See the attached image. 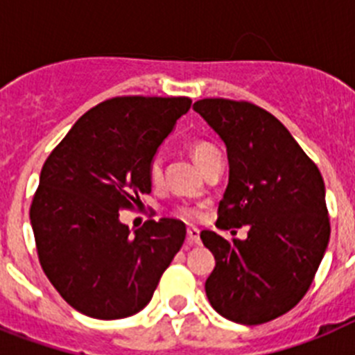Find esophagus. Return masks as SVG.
<instances>
[{"label":"esophagus","mask_w":355,"mask_h":355,"mask_svg":"<svg viewBox=\"0 0 355 355\" xmlns=\"http://www.w3.org/2000/svg\"><path fill=\"white\" fill-rule=\"evenodd\" d=\"M187 236H188V241L192 243V245H199L200 243V234H199V229L196 227H190L187 231Z\"/></svg>","instance_id":"1"}]
</instances>
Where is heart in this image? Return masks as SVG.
<instances>
[{
	"label": "heart",
	"instance_id": "obj_1",
	"mask_svg": "<svg viewBox=\"0 0 355 355\" xmlns=\"http://www.w3.org/2000/svg\"><path fill=\"white\" fill-rule=\"evenodd\" d=\"M190 155H192V158L196 159L197 165L202 168L209 159H213L215 156H220V153H218V149H216L211 142H208V140H193V142L190 144ZM147 175H149V180L153 184H158L159 181H162L163 178L162 156L156 155L149 159V165H147ZM174 215L178 216V218H181V220L196 222L202 216V209H200V206L180 205L174 208Z\"/></svg>",
	"mask_w": 355,
	"mask_h": 355
}]
</instances>
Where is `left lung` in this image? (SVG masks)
I'll use <instances>...</instances> for the list:
<instances>
[{"label":"left lung","mask_w":355,"mask_h":355,"mask_svg":"<svg viewBox=\"0 0 355 355\" xmlns=\"http://www.w3.org/2000/svg\"><path fill=\"white\" fill-rule=\"evenodd\" d=\"M193 110L227 147L229 183L216 225L249 229L245 240L231 241L200 233L215 256L206 295L231 322L265 324L300 302L324 258L331 236L324 180L266 110L222 97L200 99Z\"/></svg>","instance_id":"obj_1"}]
</instances>
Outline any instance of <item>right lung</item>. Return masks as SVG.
Wrapping results in <instances>:
<instances>
[{
    "instance_id": "add662e5",
    "label": "right lung",
    "mask_w": 355,
    "mask_h": 355,
    "mask_svg": "<svg viewBox=\"0 0 355 355\" xmlns=\"http://www.w3.org/2000/svg\"><path fill=\"white\" fill-rule=\"evenodd\" d=\"M190 105V97H112L81 115L44 163L30 208L37 254L76 311L99 320L139 313L180 252L183 222L147 220L131 233L119 211L150 192L149 159Z\"/></svg>"
}]
</instances>
